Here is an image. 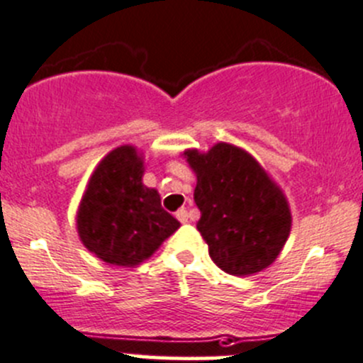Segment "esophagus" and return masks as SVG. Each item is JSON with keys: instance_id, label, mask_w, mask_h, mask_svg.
Returning a JSON list of instances; mask_svg holds the SVG:
<instances>
[{"instance_id": "1", "label": "esophagus", "mask_w": 363, "mask_h": 363, "mask_svg": "<svg viewBox=\"0 0 363 363\" xmlns=\"http://www.w3.org/2000/svg\"><path fill=\"white\" fill-rule=\"evenodd\" d=\"M177 218L182 222V224H185V222H189V213H186L185 208H180V210L177 211Z\"/></svg>"}]
</instances>
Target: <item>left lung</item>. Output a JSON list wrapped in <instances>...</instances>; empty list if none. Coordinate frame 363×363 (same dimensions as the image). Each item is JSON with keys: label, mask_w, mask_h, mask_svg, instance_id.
<instances>
[{"label": "left lung", "mask_w": 363, "mask_h": 363, "mask_svg": "<svg viewBox=\"0 0 363 363\" xmlns=\"http://www.w3.org/2000/svg\"><path fill=\"white\" fill-rule=\"evenodd\" d=\"M183 155L197 177V231L213 263L240 277L270 267L291 231V211L282 190L238 146L217 143L208 153L186 150Z\"/></svg>", "instance_id": "left-lung-1"}]
</instances>
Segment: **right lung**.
<instances>
[{"mask_svg":"<svg viewBox=\"0 0 363 363\" xmlns=\"http://www.w3.org/2000/svg\"><path fill=\"white\" fill-rule=\"evenodd\" d=\"M143 155L134 146H120L93 171L79 204V238L109 264L143 263L180 228L162 208L159 192L143 185Z\"/></svg>","mask_w":363,"mask_h":363,"instance_id":"1","label":"right lung"}]
</instances>
